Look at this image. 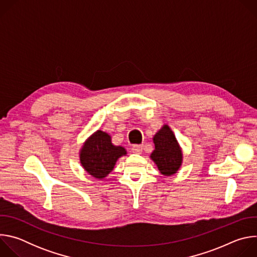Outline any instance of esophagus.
Masks as SVG:
<instances>
[{
	"label": "esophagus",
	"instance_id": "obj_1",
	"mask_svg": "<svg viewBox=\"0 0 257 257\" xmlns=\"http://www.w3.org/2000/svg\"><path fill=\"white\" fill-rule=\"evenodd\" d=\"M142 150H143V144H135L132 146V153L134 154H141L142 153Z\"/></svg>",
	"mask_w": 257,
	"mask_h": 257
}]
</instances>
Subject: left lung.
<instances>
[{
  "instance_id": "obj_1",
  "label": "left lung",
  "mask_w": 257,
  "mask_h": 257,
  "mask_svg": "<svg viewBox=\"0 0 257 257\" xmlns=\"http://www.w3.org/2000/svg\"><path fill=\"white\" fill-rule=\"evenodd\" d=\"M153 139L155 151L151 159L156 163L161 174L165 176L176 174L182 165L183 154L175 134L168 125H164Z\"/></svg>"
}]
</instances>
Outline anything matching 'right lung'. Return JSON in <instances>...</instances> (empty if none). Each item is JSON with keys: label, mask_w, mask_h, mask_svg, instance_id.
Listing matches in <instances>:
<instances>
[{"label": "right lung", "mask_w": 257, "mask_h": 257, "mask_svg": "<svg viewBox=\"0 0 257 257\" xmlns=\"http://www.w3.org/2000/svg\"><path fill=\"white\" fill-rule=\"evenodd\" d=\"M122 146L112 143L107 133L97 130L84 142L79 158L83 169L96 179H103L111 173L119 158L126 156Z\"/></svg>", "instance_id": "obj_1"}]
</instances>
